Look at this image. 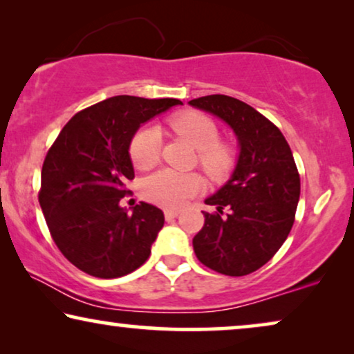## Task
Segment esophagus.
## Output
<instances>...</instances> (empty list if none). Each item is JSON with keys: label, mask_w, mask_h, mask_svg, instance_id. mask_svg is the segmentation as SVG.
<instances>
[{"label": "esophagus", "mask_w": 354, "mask_h": 354, "mask_svg": "<svg viewBox=\"0 0 354 354\" xmlns=\"http://www.w3.org/2000/svg\"><path fill=\"white\" fill-rule=\"evenodd\" d=\"M178 214H180V212H178L177 209H166V211H164V217H166L167 221L174 219V217H177Z\"/></svg>", "instance_id": "1"}]
</instances>
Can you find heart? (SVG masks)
Listing matches in <instances>:
<instances>
[{
	"label": "heart",
	"instance_id": "heart-1",
	"mask_svg": "<svg viewBox=\"0 0 354 354\" xmlns=\"http://www.w3.org/2000/svg\"><path fill=\"white\" fill-rule=\"evenodd\" d=\"M169 127L178 137L195 147L198 164L212 180H224L236 164V149L227 140L219 138V127L209 115L200 111H180L167 120ZM133 166L147 171L156 166L161 158V135L154 127H143L135 132L129 145ZM201 180L193 172H177L161 169L142 182L145 200L164 207H178L200 190Z\"/></svg>",
	"mask_w": 354,
	"mask_h": 354
}]
</instances>
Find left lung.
<instances>
[{
  "label": "left lung",
  "mask_w": 354,
  "mask_h": 354,
  "mask_svg": "<svg viewBox=\"0 0 354 354\" xmlns=\"http://www.w3.org/2000/svg\"><path fill=\"white\" fill-rule=\"evenodd\" d=\"M234 129L240 156L234 176L206 205L205 225L193 239L201 264L241 277L272 259L292 230L299 200V174L287 140L268 118L227 95L192 100Z\"/></svg>",
  "instance_id": "obj_1"
}]
</instances>
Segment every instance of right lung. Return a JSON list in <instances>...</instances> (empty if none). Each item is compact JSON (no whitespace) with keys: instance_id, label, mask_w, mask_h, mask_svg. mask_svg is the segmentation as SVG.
<instances>
[{"instance_id":"obj_1","label":"right lung","mask_w":354,"mask_h":354,"mask_svg":"<svg viewBox=\"0 0 354 354\" xmlns=\"http://www.w3.org/2000/svg\"><path fill=\"white\" fill-rule=\"evenodd\" d=\"M180 100L113 96L77 113L48 149L38 192L55 243L77 269L122 277L149 258L164 225L159 207L119 206L133 180L129 145L140 125Z\"/></svg>"}]
</instances>
